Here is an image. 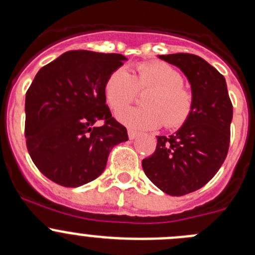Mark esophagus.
Masks as SVG:
<instances>
[{
	"label": "esophagus",
	"instance_id": "esophagus-1",
	"mask_svg": "<svg viewBox=\"0 0 255 255\" xmlns=\"http://www.w3.org/2000/svg\"><path fill=\"white\" fill-rule=\"evenodd\" d=\"M138 134H139V133L135 132V130L128 129V137H129V139H134V138L138 137Z\"/></svg>",
	"mask_w": 255,
	"mask_h": 255
}]
</instances>
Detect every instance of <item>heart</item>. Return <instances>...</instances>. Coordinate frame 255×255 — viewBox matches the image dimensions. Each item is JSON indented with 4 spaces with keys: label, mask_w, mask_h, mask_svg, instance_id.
Here are the masks:
<instances>
[{
    "label": "heart",
    "mask_w": 255,
    "mask_h": 255,
    "mask_svg": "<svg viewBox=\"0 0 255 255\" xmlns=\"http://www.w3.org/2000/svg\"><path fill=\"white\" fill-rule=\"evenodd\" d=\"M182 75L163 61L139 63L130 75L125 68H117L106 79L104 95L113 111L132 104L138 91L149 90L143 97L145 107H132L117 113V120L135 130L179 128L189 120L194 97L185 89Z\"/></svg>",
    "instance_id": "obj_1"
}]
</instances>
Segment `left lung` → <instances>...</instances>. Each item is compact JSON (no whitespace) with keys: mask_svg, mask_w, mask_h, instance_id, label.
<instances>
[{"mask_svg":"<svg viewBox=\"0 0 255 255\" xmlns=\"http://www.w3.org/2000/svg\"><path fill=\"white\" fill-rule=\"evenodd\" d=\"M159 58L185 74L194 107L177 132L156 137L155 151L143 159L142 166L161 191L182 196L205 186L222 166L230 148L233 106L225 76L206 60L187 53Z\"/></svg>","mask_w":255,"mask_h":255,"instance_id":"obj_1","label":"left lung"}]
</instances>
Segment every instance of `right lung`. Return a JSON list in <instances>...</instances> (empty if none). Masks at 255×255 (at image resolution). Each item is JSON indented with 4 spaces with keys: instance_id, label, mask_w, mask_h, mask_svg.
Listing matches in <instances>:
<instances>
[{
    "instance_id": "right-lung-1",
    "label": "right lung",
    "mask_w": 255,
    "mask_h": 255,
    "mask_svg": "<svg viewBox=\"0 0 255 255\" xmlns=\"http://www.w3.org/2000/svg\"><path fill=\"white\" fill-rule=\"evenodd\" d=\"M125 60L121 54L70 50L35 75L25 94V143L35 166L55 184L92 181L113 146L128 140L104 95L106 79Z\"/></svg>"
}]
</instances>
